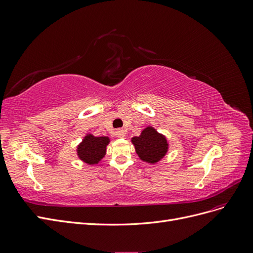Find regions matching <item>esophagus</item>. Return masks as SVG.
Returning <instances> with one entry per match:
<instances>
[{
  "mask_svg": "<svg viewBox=\"0 0 253 253\" xmlns=\"http://www.w3.org/2000/svg\"><path fill=\"white\" fill-rule=\"evenodd\" d=\"M126 132L124 128H118V129H116V132H115V136L118 137V138H122V137L126 136Z\"/></svg>",
  "mask_w": 253,
  "mask_h": 253,
  "instance_id": "34e87169",
  "label": "esophagus"
}]
</instances>
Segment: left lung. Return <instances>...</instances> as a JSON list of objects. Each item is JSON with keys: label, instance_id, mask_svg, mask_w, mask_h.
I'll return each instance as SVG.
<instances>
[{"label": "left lung", "instance_id": "obj_1", "mask_svg": "<svg viewBox=\"0 0 253 253\" xmlns=\"http://www.w3.org/2000/svg\"><path fill=\"white\" fill-rule=\"evenodd\" d=\"M132 142L139 157L150 164L157 163L165 156L168 150L166 137L151 126L144 128L140 136L134 137Z\"/></svg>", "mask_w": 253, "mask_h": 253}]
</instances>
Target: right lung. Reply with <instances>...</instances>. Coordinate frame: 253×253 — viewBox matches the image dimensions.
I'll return each instance as SVG.
<instances>
[{
  "instance_id": "1",
  "label": "right lung",
  "mask_w": 253,
  "mask_h": 253,
  "mask_svg": "<svg viewBox=\"0 0 253 253\" xmlns=\"http://www.w3.org/2000/svg\"><path fill=\"white\" fill-rule=\"evenodd\" d=\"M109 141L108 137L87 135L78 147V155L86 164H98L105 155V148Z\"/></svg>"
}]
</instances>
